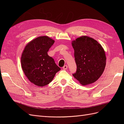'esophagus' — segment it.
Instances as JSON below:
<instances>
[{"label": "esophagus", "instance_id": "esophagus-1", "mask_svg": "<svg viewBox=\"0 0 124 124\" xmlns=\"http://www.w3.org/2000/svg\"><path fill=\"white\" fill-rule=\"evenodd\" d=\"M62 68L63 70H66L67 69V68H68V66H67V65H65L62 67Z\"/></svg>", "mask_w": 124, "mask_h": 124}]
</instances>
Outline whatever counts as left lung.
Segmentation results:
<instances>
[{
    "instance_id": "1",
    "label": "left lung",
    "mask_w": 124,
    "mask_h": 124,
    "mask_svg": "<svg viewBox=\"0 0 124 124\" xmlns=\"http://www.w3.org/2000/svg\"><path fill=\"white\" fill-rule=\"evenodd\" d=\"M77 71L73 76L83 85L94 83L103 73L106 56L103 47L96 40L82 36L72 42Z\"/></svg>"
}]
</instances>
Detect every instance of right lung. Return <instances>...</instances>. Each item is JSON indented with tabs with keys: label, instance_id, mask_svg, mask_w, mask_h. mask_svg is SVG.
<instances>
[{
	"label": "right lung",
	"instance_id": "1",
	"mask_svg": "<svg viewBox=\"0 0 124 124\" xmlns=\"http://www.w3.org/2000/svg\"><path fill=\"white\" fill-rule=\"evenodd\" d=\"M54 40L41 36L26 45L21 56L22 68L29 81L38 86H44L53 80L61 68L47 54Z\"/></svg>",
	"mask_w": 124,
	"mask_h": 124
}]
</instances>
